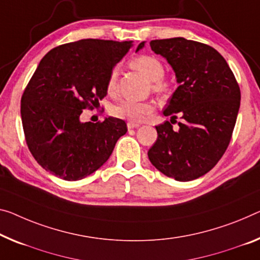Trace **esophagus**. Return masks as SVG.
Returning <instances> with one entry per match:
<instances>
[{
    "label": "esophagus",
    "instance_id": "obj_1",
    "mask_svg": "<svg viewBox=\"0 0 260 260\" xmlns=\"http://www.w3.org/2000/svg\"><path fill=\"white\" fill-rule=\"evenodd\" d=\"M127 129H134V127H138L139 125V123H134V122H127Z\"/></svg>",
    "mask_w": 260,
    "mask_h": 260
}]
</instances>
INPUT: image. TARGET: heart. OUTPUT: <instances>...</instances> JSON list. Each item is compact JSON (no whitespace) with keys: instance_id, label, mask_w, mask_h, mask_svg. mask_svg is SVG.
Returning <instances> with one entry per match:
<instances>
[{"instance_id":"1","label":"heart","mask_w":260,"mask_h":260,"mask_svg":"<svg viewBox=\"0 0 260 260\" xmlns=\"http://www.w3.org/2000/svg\"><path fill=\"white\" fill-rule=\"evenodd\" d=\"M131 66L143 73L152 81V90L155 94H164L169 88V83L164 79L162 62L152 55L142 54L131 60ZM107 89L109 94H115L117 90V70H113L109 74L107 82ZM152 111V106L147 102L122 101L111 108V115L117 118L126 119L129 122L138 123Z\"/></svg>"}]
</instances>
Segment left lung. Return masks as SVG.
<instances>
[{
    "instance_id": "left-lung-1",
    "label": "left lung",
    "mask_w": 260,
    "mask_h": 260,
    "mask_svg": "<svg viewBox=\"0 0 260 260\" xmlns=\"http://www.w3.org/2000/svg\"><path fill=\"white\" fill-rule=\"evenodd\" d=\"M150 46L166 58L179 83L164 115L182 121L178 130L169 121L155 126L158 138L147 155L167 177L194 180L208 173L229 146L241 89L225 59L207 44L177 37L155 39Z\"/></svg>"
}]
</instances>
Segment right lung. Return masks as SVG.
<instances>
[{
	"label": "right lung",
	"mask_w": 260,
	"mask_h": 260,
	"mask_svg": "<svg viewBox=\"0 0 260 260\" xmlns=\"http://www.w3.org/2000/svg\"><path fill=\"white\" fill-rule=\"evenodd\" d=\"M130 47L131 42L81 39L44 55L21 100L26 145L43 169L77 181L109 159L126 123H82L80 115L106 96L109 74Z\"/></svg>",
	"instance_id": "obj_1"
}]
</instances>
